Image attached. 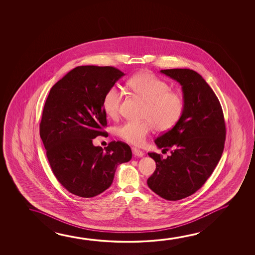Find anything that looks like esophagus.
Listing matches in <instances>:
<instances>
[{
  "mask_svg": "<svg viewBox=\"0 0 255 255\" xmlns=\"http://www.w3.org/2000/svg\"><path fill=\"white\" fill-rule=\"evenodd\" d=\"M131 150H132V154H133L135 156H137V157H142V156L144 155V153H143L141 150L138 149V148H136V147H132Z\"/></svg>",
  "mask_w": 255,
  "mask_h": 255,
  "instance_id": "34e87169",
  "label": "esophagus"
}]
</instances>
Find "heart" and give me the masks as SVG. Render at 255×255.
I'll return each mask as SVG.
<instances>
[{
    "mask_svg": "<svg viewBox=\"0 0 255 255\" xmlns=\"http://www.w3.org/2000/svg\"><path fill=\"white\" fill-rule=\"evenodd\" d=\"M129 87L146 102L143 122L128 121L117 129L118 136L136 146L142 145L154 127L160 131L172 129L180 121L185 102L180 92L170 90V85L150 72H142L132 76ZM123 91L117 86L109 88L105 94L103 108L111 118L119 114Z\"/></svg>",
    "mask_w": 255,
    "mask_h": 255,
    "instance_id": "b5f03b06",
    "label": "heart"
}]
</instances>
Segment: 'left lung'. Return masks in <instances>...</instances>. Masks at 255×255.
Returning <instances> with one entry per match:
<instances>
[{
  "label": "left lung",
  "mask_w": 255,
  "mask_h": 255,
  "mask_svg": "<svg viewBox=\"0 0 255 255\" xmlns=\"http://www.w3.org/2000/svg\"><path fill=\"white\" fill-rule=\"evenodd\" d=\"M181 85L185 108L172 129L154 140L171 155L148 153L156 163L147 179L152 191L166 200L191 196L208 180L224 149L225 122L221 103L205 79L187 68L161 70Z\"/></svg>",
  "instance_id": "8db88e82"
}]
</instances>
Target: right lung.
Wrapping results in <instances>:
<instances>
[{"label":"right lung","instance_id":"add662e5","mask_svg":"<svg viewBox=\"0 0 255 255\" xmlns=\"http://www.w3.org/2000/svg\"><path fill=\"white\" fill-rule=\"evenodd\" d=\"M124 75L116 67L80 66L50 89L40 136L55 177L75 196L88 198L104 192L117 166L131 159L125 142H110L104 149L92 143L106 134L105 94Z\"/></svg>","mask_w":255,"mask_h":255}]
</instances>
